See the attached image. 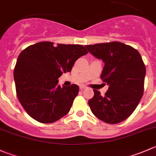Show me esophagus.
Returning <instances> with one entry per match:
<instances>
[{
	"mask_svg": "<svg viewBox=\"0 0 156 156\" xmlns=\"http://www.w3.org/2000/svg\"><path fill=\"white\" fill-rule=\"evenodd\" d=\"M86 88H87V87H86V86H84V85L80 86V89H81V90H84V89H86Z\"/></svg>",
	"mask_w": 156,
	"mask_h": 156,
	"instance_id": "34e87169",
	"label": "esophagus"
}]
</instances>
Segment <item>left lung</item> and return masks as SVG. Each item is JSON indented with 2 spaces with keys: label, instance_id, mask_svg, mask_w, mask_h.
I'll return each mask as SVG.
<instances>
[{
  "label": "left lung",
  "instance_id": "8db88e82",
  "mask_svg": "<svg viewBox=\"0 0 156 156\" xmlns=\"http://www.w3.org/2000/svg\"><path fill=\"white\" fill-rule=\"evenodd\" d=\"M90 54L104 62L103 81L108 84L104 96L94 90L88 101L92 113L110 124L128 118L136 108L144 90L146 66L138 51L120 42L84 46Z\"/></svg>",
  "mask_w": 156,
  "mask_h": 156
}]
</instances>
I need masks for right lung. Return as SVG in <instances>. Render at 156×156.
<instances>
[{
	"label": "right lung",
	"mask_w": 156,
	"mask_h": 156,
	"mask_svg": "<svg viewBox=\"0 0 156 156\" xmlns=\"http://www.w3.org/2000/svg\"><path fill=\"white\" fill-rule=\"evenodd\" d=\"M87 51L81 45L40 42L20 52L13 72L16 95L27 113L36 121L51 123L67 114L79 87L58 85V78L72 71Z\"/></svg>",
	"instance_id": "1"
}]
</instances>
